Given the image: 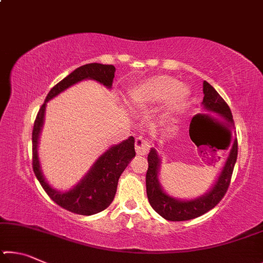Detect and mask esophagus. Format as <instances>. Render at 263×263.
<instances>
[{
    "instance_id": "obj_1",
    "label": "esophagus",
    "mask_w": 263,
    "mask_h": 263,
    "mask_svg": "<svg viewBox=\"0 0 263 263\" xmlns=\"http://www.w3.org/2000/svg\"><path fill=\"white\" fill-rule=\"evenodd\" d=\"M135 148L138 155H146L149 151V142L144 138L138 137L135 141Z\"/></svg>"
}]
</instances>
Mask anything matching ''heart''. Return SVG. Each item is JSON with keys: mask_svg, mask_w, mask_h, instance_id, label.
I'll use <instances>...</instances> for the list:
<instances>
[{"mask_svg": "<svg viewBox=\"0 0 263 263\" xmlns=\"http://www.w3.org/2000/svg\"><path fill=\"white\" fill-rule=\"evenodd\" d=\"M188 88L179 84L176 79L168 75L153 77L137 89L135 97L144 102H161L166 100L168 110H176L188 99Z\"/></svg>", "mask_w": 263, "mask_h": 263, "instance_id": "heart-1", "label": "heart"}]
</instances>
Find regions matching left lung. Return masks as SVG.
Segmentation results:
<instances>
[{
    "label": "left lung",
    "mask_w": 263,
    "mask_h": 263,
    "mask_svg": "<svg viewBox=\"0 0 263 263\" xmlns=\"http://www.w3.org/2000/svg\"><path fill=\"white\" fill-rule=\"evenodd\" d=\"M203 105L204 108L216 112L224 118L228 123V126L231 127L234 125L233 116L231 112L230 106L224 101V99L218 94L216 89L206 81L203 82ZM231 145V139L230 144ZM238 157V140L234 139V142L231 146L230 155L226 160L225 166L219 175V179L213 185V188L209 191L206 195L202 196L197 199L193 201H177V199L168 196L160 186L158 180V173L160 168V159L154 148L151 149L147 157L148 168L146 173V193L147 198L155 211L164 219L171 221H182L189 220L204 215L211 209L215 208L218 203L224 197L226 191H228L231 177L234 169V164L237 162Z\"/></svg>",
    "instance_id": "left-lung-1"
}]
</instances>
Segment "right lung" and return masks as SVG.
Masks as SVG:
<instances>
[{
  "mask_svg": "<svg viewBox=\"0 0 263 263\" xmlns=\"http://www.w3.org/2000/svg\"><path fill=\"white\" fill-rule=\"evenodd\" d=\"M116 68L112 65L87 64L83 65L67 75L59 83H57L48 92L45 102L39 109L32 130V168L35 177L43 189L50 196L53 202L77 215L91 216L105 210L114 201L116 190H117L118 180L124 169L127 167L131 160L136 157L135 138L122 141L121 144L112 146L106 152L97 159L88 174L79 183L67 193H59L52 189L42 174L41 166L37 154L38 138L41 133L44 114H45L46 102L55 97L65 89L73 86L82 80H96L103 86L111 88L115 78Z\"/></svg>",
  "mask_w": 263,
  "mask_h": 263,
  "instance_id": "add662e5",
  "label": "right lung"
}]
</instances>
